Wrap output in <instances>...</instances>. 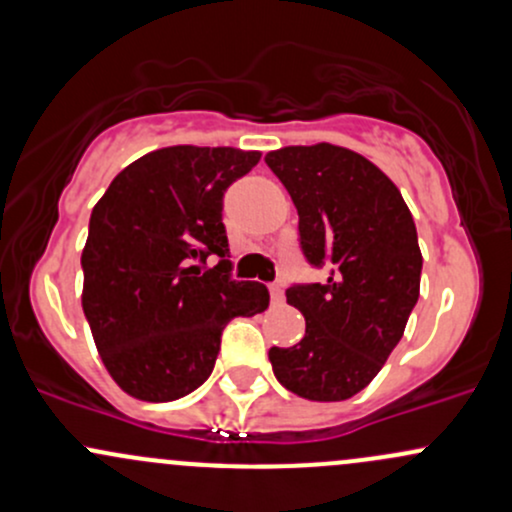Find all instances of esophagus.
Wrapping results in <instances>:
<instances>
[{
  "mask_svg": "<svg viewBox=\"0 0 512 512\" xmlns=\"http://www.w3.org/2000/svg\"><path fill=\"white\" fill-rule=\"evenodd\" d=\"M270 297H272V304H282L284 301V289H282V284H270Z\"/></svg>",
  "mask_w": 512,
  "mask_h": 512,
  "instance_id": "obj_1",
  "label": "esophagus"
}]
</instances>
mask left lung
Listing matches in <instances>:
<instances>
[{
    "mask_svg": "<svg viewBox=\"0 0 512 512\" xmlns=\"http://www.w3.org/2000/svg\"><path fill=\"white\" fill-rule=\"evenodd\" d=\"M265 161L297 206L306 260L331 267L324 284L287 289L306 333L270 348L272 370L304 400H348L380 373L419 299L412 213L400 188L346 147H284Z\"/></svg>",
    "mask_w": 512,
    "mask_h": 512,
    "instance_id": "1",
    "label": "left lung"
}]
</instances>
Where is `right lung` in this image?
<instances>
[{"mask_svg": "<svg viewBox=\"0 0 512 512\" xmlns=\"http://www.w3.org/2000/svg\"><path fill=\"white\" fill-rule=\"evenodd\" d=\"M233 147H166L112 179L90 215L83 311L107 373L127 395L171 402L208 380L220 333L270 306L260 282L230 279L223 193L260 161ZM221 262L203 271L202 262Z\"/></svg>", "mask_w": 512, "mask_h": 512, "instance_id": "add662e5", "label": "right lung"}]
</instances>
